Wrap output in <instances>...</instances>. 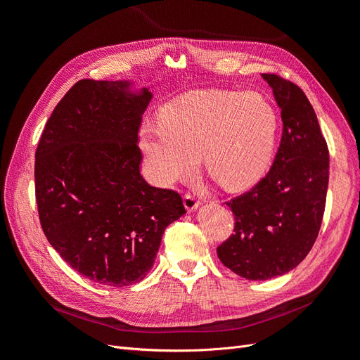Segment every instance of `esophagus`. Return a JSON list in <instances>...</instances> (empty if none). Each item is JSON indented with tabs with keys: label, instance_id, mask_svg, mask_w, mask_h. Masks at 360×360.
<instances>
[{
	"label": "esophagus",
	"instance_id": "esophagus-1",
	"mask_svg": "<svg viewBox=\"0 0 360 360\" xmlns=\"http://www.w3.org/2000/svg\"><path fill=\"white\" fill-rule=\"evenodd\" d=\"M200 204H201V201L195 197V195H192V193L184 195V207H186L188 212H193Z\"/></svg>",
	"mask_w": 360,
	"mask_h": 360
}]
</instances>
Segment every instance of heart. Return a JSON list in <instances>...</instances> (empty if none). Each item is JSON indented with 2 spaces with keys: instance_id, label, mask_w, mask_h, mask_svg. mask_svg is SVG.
Returning <instances> with one entry per match:
<instances>
[{
  "instance_id": "heart-1",
  "label": "heart",
  "mask_w": 360,
  "mask_h": 360,
  "mask_svg": "<svg viewBox=\"0 0 360 360\" xmlns=\"http://www.w3.org/2000/svg\"><path fill=\"white\" fill-rule=\"evenodd\" d=\"M276 132V111L261 94L195 91L163 108L160 122L143 124L141 148L159 184L189 176L202 155L207 174L237 191L263 176Z\"/></svg>"
}]
</instances>
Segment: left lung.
<instances>
[{
    "label": "left lung",
    "mask_w": 360,
    "mask_h": 360,
    "mask_svg": "<svg viewBox=\"0 0 360 360\" xmlns=\"http://www.w3.org/2000/svg\"><path fill=\"white\" fill-rule=\"evenodd\" d=\"M282 118V138L267 176L228 201L234 233L217 257L250 281L281 276L309 254L321 226L329 184V150L317 115L300 86L263 73Z\"/></svg>",
    "instance_id": "left-lung-1"
}]
</instances>
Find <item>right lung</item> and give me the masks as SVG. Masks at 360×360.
<instances>
[{"label":"right lung","mask_w":360,"mask_h":360,"mask_svg":"<svg viewBox=\"0 0 360 360\" xmlns=\"http://www.w3.org/2000/svg\"><path fill=\"white\" fill-rule=\"evenodd\" d=\"M129 82L81 79L64 94L36 150V201L51 246L84 278L143 281L165 228L186 213L180 193L139 172L138 130L151 93Z\"/></svg>","instance_id":"obj_1"}]
</instances>
